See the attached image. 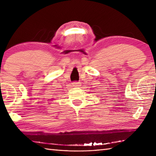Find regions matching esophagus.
Returning a JSON list of instances; mask_svg holds the SVG:
<instances>
[{
  "instance_id": "1",
  "label": "esophagus",
  "mask_w": 156,
  "mask_h": 156,
  "mask_svg": "<svg viewBox=\"0 0 156 156\" xmlns=\"http://www.w3.org/2000/svg\"><path fill=\"white\" fill-rule=\"evenodd\" d=\"M72 86L74 87H79L81 86V84H80V83L73 82V83H72Z\"/></svg>"
}]
</instances>
